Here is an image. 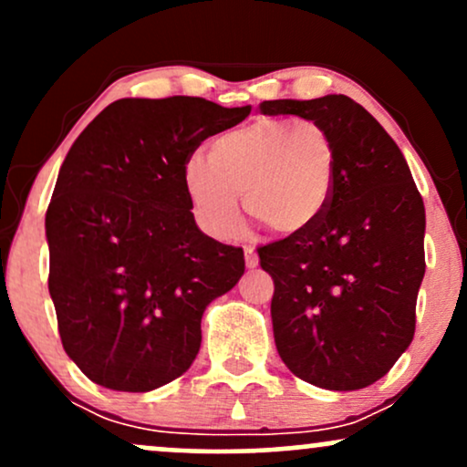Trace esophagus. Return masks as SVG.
Returning <instances> with one entry per match:
<instances>
[{
	"label": "esophagus",
	"instance_id": "esophagus-1",
	"mask_svg": "<svg viewBox=\"0 0 467 467\" xmlns=\"http://www.w3.org/2000/svg\"><path fill=\"white\" fill-rule=\"evenodd\" d=\"M244 254H245V267H248V270H254V267L259 265V254H256V250L248 245V248L244 250Z\"/></svg>",
	"mask_w": 467,
	"mask_h": 467
}]
</instances>
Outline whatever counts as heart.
Listing matches in <instances>:
<instances>
[{
  "instance_id": "heart-1",
  "label": "heart",
  "mask_w": 467,
  "mask_h": 467,
  "mask_svg": "<svg viewBox=\"0 0 467 467\" xmlns=\"http://www.w3.org/2000/svg\"><path fill=\"white\" fill-rule=\"evenodd\" d=\"M334 182V140L307 118H256L213 138L208 162L191 155L182 164L192 217L217 239L239 230V195L245 211L276 233H305L329 208Z\"/></svg>"
}]
</instances>
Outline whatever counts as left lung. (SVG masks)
Returning a JSON list of instances; mask_svg holds the SVG:
<instances>
[{
  "instance_id": "8db88e82",
  "label": "left lung",
  "mask_w": 467,
  "mask_h": 467,
  "mask_svg": "<svg viewBox=\"0 0 467 467\" xmlns=\"http://www.w3.org/2000/svg\"><path fill=\"white\" fill-rule=\"evenodd\" d=\"M265 116H301L329 131L336 182L316 226L259 248L275 278L276 351L296 378L329 390L378 382L409 349L426 272V211L393 138L345 94L265 100Z\"/></svg>"
}]
</instances>
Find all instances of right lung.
<instances>
[{
  "label": "right lung",
  "mask_w": 467,
  "mask_h": 467,
  "mask_svg": "<svg viewBox=\"0 0 467 467\" xmlns=\"http://www.w3.org/2000/svg\"><path fill=\"white\" fill-rule=\"evenodd\" d=\"M252 107L120 99L74 140L46 213L63 349L89 379L147 393L180 378L202 316L244 275V250L197 228L182 164Z\"/></svg>",
  "instance_id": "1"
}]
</instances>
